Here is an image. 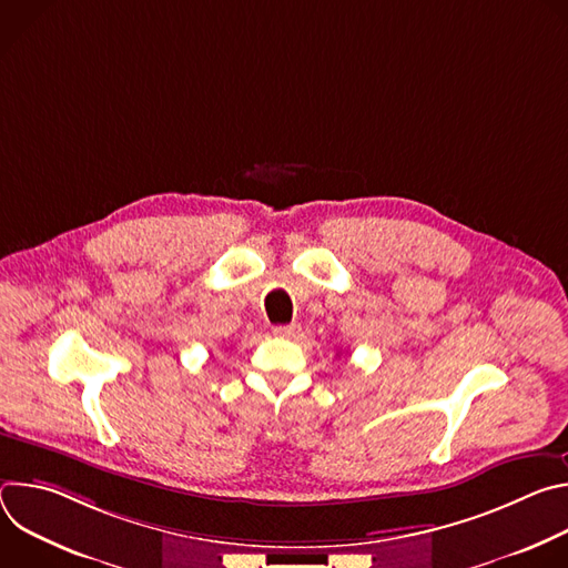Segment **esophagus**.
<instances>
[{
  "instance_id": "34e87169",
  "label": "esophagus",
  "mask_w": 568,
  "mask_h": 568,
  "mask_svg": "<svg viewBox=\"0 0 568 568\" xmlns=\"http://www.w3.org/2000/svg\"><path fill=\"white\" fill-rule=\"evenodd\" d=\"M298 326H296V323H290V326H276L274 328V335L276 337H283V339H292V337H296L298 335Z\"/></svg>"
}]
</instances>
